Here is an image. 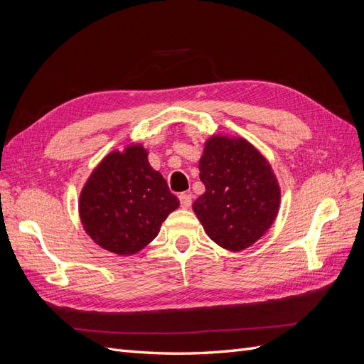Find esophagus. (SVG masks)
I'll return each instance as SVG.
<instances>
[{"label": "esophagus", "mask_w": 364, "mask_h": 364, "mask_svg": "<svg viewBox=\"0 0 364 364\" xmlns=\"http://www.w3.org/2000/svg\"><path fill=\"white\" fill-rule=\"evenodd\" d=\"M179 200H181V206L183 209H188L191 206V203H193V196L190 193H182L179 196Z\"/></svg>", "instance_id": "1"}]
</instances>
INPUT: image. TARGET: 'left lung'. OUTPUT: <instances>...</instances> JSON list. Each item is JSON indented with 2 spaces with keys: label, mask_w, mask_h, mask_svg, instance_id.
<instances>
[{
  "label": "left lung",
  "mask_w": 364,
  "mask_h": 364,
  "mask_svg": "<svg viewBox=\"0 0 364 364\" xmlns=\"http://www.w3.org/2000/svg\"><path fill=\"white\" fill-rule=\"evenodd\" d=\"M205 193L193 203L205 232L230 252L250 247L278 217L281 186L270 162L241 136L211 135L199 161Z\"/></svg>",
  "instance_id": "1"
}]
</instances>
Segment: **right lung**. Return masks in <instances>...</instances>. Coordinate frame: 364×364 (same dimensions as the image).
Returning a JSON list of instances; mask_svg holds the SVG:
<instances>
[{
	"instance_id": "1",
	"label": "right lung",
	"mask_w": 364,
	"mask_h": 364,
	"mask_svg": "<svg viewBox=\"0 0 364 364\" xmlns=\"http://www.w3.org/2000/svg\"><path fill=\"white\" fill-rule=\"evenodd\" d=\"M147 156L149 150L139 142L111 151L80 191L85 232L115 255L130 257L144 249L159 234L165 218L179 208L178 197Z\"/></svg>"
}]
</instances>
